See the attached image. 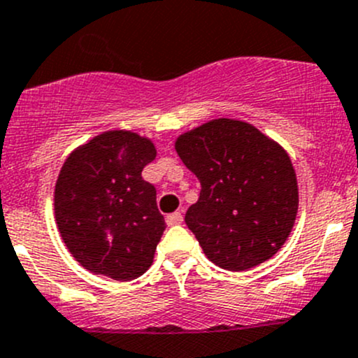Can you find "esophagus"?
I'll use <instances>...</instances> for the list:
<instances>
[{"label":"esophagus","instance_id":"34e87169","mask_svg":"<svg viewBox=\"0 0 358 358\" xmlns=\"http://www.w3.org/2000/svg\"><path fill=\"white\" fill-rule=\"evenodd\" d=\"M182 222H183V215L180 211H175L171 213V215L166 216V223H168V225H178V223Z\"/></svg>","mask_w":358,"mask_h":358}]
</instances>
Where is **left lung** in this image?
<instances>
[{
    "instance_id": "obj_1",
    "label": "left lung",
    "mask_w": 358,
    "mask_h": 358,
    "mask_svg": "<svg viewBox=\"0 0 358 358\" xmlns=\"http://www.w3.org/2000/svg\"><path fill=\"white\" fill-rule=\"evenodd\" d=\"M201 182L185 223L209 262L241 272L272 258L289 237L298 183L286 150L255 126L215 119L175 143Z\"/></svg>"
}]
</instances>
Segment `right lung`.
<instances>
[{
    "label": "right lung",
    "instance_id": "add662e5",
    "mask_svg": "<svg viewBox=\"0 0 358 358\" xmlns=\"http://www.w3.org/2000/svg\"><path fill=\"white\" fill-rule=\"evenodd\" d=\"M156 159L149 138L107 131L76 149L55 185V220L71 255L85 268L133 280L152 265L166 229L156 189L142 171Z\"/></svg>",
    "mask_w": 358,
    "mask_h": 358
}]
</instances>
